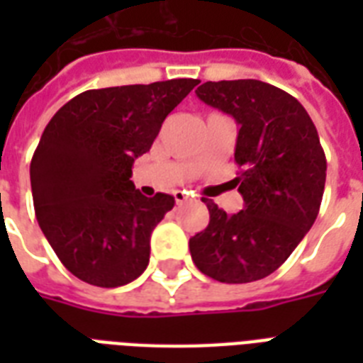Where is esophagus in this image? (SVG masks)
Instances as JSON below:
<instances>
[{"instance_id":"obj_1","label":"esophagus","mask_w":363,"mask_h":363,"mask_svg":"<svg viewBox=\"0 0 363 363\" xmlns=\"http://www.w3.org/2000/svg\"><path fill=\"white\" fill-rule=\"evenodd\" d=\"M173 198H175L177 205H182L184 201H188V199H190V196H188L186 192H182V190H177V192L173 194Z\"/></svg>"}]
</instances>
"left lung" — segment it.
Wrapping results in <instances>:
<instances>
[{
	"label": "left lung",
	"instance_id": "obj_1",
	"mask_svg": "<svg viewBox=\"0 0 363 363\" xmlns=\"http://www.w3.org/2000/svg\"><path fill=\"white\" fill-rule=\"evenodd\" d=\"M203 104L239 124L233 179L245 209L228 215L211 199L209 226L190 239L196 267L230 284L279 269L315 224L326 184V156L298 99L267 82H203Z\"/></svg>",
	"mask_w": 363,
	"mask_h": 363
}]
</instances>
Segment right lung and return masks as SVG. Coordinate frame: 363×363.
<instances>
[{
  "instance_id": "add662e5",
  "label": "right lung",
  "mask_w": 363,
  "mask_h": 363,
  "mask_svg": "<svg viewBox=\"0 0 363 363\" xmlns=\"http://www.w3.org/2000/svg\"><path fill=\"white\" fill-rule=\"evenodd\" d=\"M196 84L171 79L86 90L47 124L30 165L33 207L77 279L116 288L147 269L150 233L175 199L162 192L145 198L130 181L131 167Z\"/></svg>"
}]
</instances>
